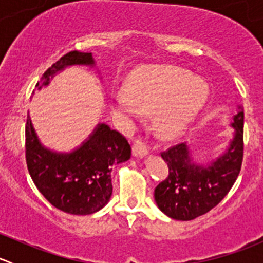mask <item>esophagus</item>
Masks as SVG:
<instances>
[{
    "label": "esophagus",
    "instance_id": "1",
    "mask_svg": "<svg viewBox=\"0 0 263 263\" xmlns=\"http://www.w3.org/2000/svg\"><path fill=\"white\" fill-rule=\"evenodd\" d=\"M147 153L148 148L146 144L142 142L141 140H136L134 146H132V154H134V156H136V158H144V156L147 155Z\"/></svg>",
    "mask_w": 263,
    "mask_h": 263
}]
</instances>
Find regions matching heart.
<instances>
[{
  "instance_id": "b5f03b06",
  "label": "heart",
  "mask_w": 263,
  "mask_h": 263,
  "mask_svg": "<svg viewBox=\"0 0 263 263\" xmlns=\"http://www.w3.org/2000/svg\"><path fill=\"white\" fill-rule=\"evenodd\" d=\"M126 92L112 97L113 109L132 123L142 112L155 110L154 123L159 136L172 139L184 131L209 99V86L187 70L153 66L129 76Z\"/></svg>"
}]
</instances>
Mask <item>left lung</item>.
I'll return each mask as SVG.
<instances>
[{
	"mask_svg": "<svg viewBox=\"0 0 263 263\" xmlns=\"http://www.w3.org/2000/svg\"><path fill=\"white\" fill-rule=\"evenodd\" d=\"M234 116V136L224 154L210 163H195L185 144L174 145L161 153L169 174L156 185L154 197L158 208L176 220H193L214 209L233 187L243 160L242 107Z\"/></svg>",
	"mask_w": 263,
	"mask_h": 263,
	"instance_id": "left-lung-1",
	"label": "left lung"
}]
</instances>
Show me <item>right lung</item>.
I'll return each mask as SVG.
<instances>
[{
	"mask_svg": "<svg viewBox=\"0 0 263 263\" xmlns=\"http://www.w3.org/2000/svg\"><path fill=\"white\" fill-rule=\"evenodd\" d=\"M75 65L94 67L95 61L91 53L68 52L43 73L35 87L41 90L55 73ZM25 156L34 184L50 205L67 214L90 215L108 203L113 190V164L128 160L131 146L118 131L99 123L78 148L55 153L42 145L28 115Z\"/></svg>",
	"mask_w": 263,
	"mask_h": 263,
	"instance_id": "add662e5",
	"label": "right lung"
}]
</instances>
